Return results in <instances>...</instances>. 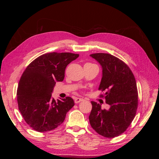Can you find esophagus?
<instances>
[{
	"label": "esophagus",
	"mask_w": 159,
	"mask_h": 159,
	"mask_svg": "<svg viewBox=\"0 0 159 159\" xmlns=\"http://www.w3.org/2000/svg\"><path fill=\"white\" fill-rule=\"evenodd\" d=\"M83 100L84 99H81V98H75V100H74V102H75V103H80L81 102H82Z\"/></svg>",
	"instance_id": "esophagus-1"
}]
</instances>
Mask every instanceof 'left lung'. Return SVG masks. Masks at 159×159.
I'll return each instance as SVG.
<instances>
[{"label":"left lung","mask_w":159,"mask_h":159,"mask_svg":"<svg viewBox=\"0 0 159 159\" xmlns=\"http://www.w3.org/2000/svg\"><path fill=\"white\" fill-rule=\"evenodd\" d=\"M102 66L103 75L99 90L105 91L101 98L110 105L108 110L91 102L89 116L91 127L107 138L117 137L126 131L137 113L138 91L136 80L129 67L118 57L106 53L90 55Z\"/></svg>","instance_id":"8db88e82"}]
</instances>
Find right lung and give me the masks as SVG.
Here are the masks:
<instances>
[{"label": "right lung", "instance_id": "1", "mask_svg": "<svg viewBox=\"0 0 159 159\" xmlns=\"http://www.w3.org/2000/svg\"><path fill=\"white\" fill-rule=\"evenodd\" d=\"M78 57L70 52L47 53L33 60L23 72L17 89L18 106L32 129L46 132L57 128L74 107L71 98L56 102L52 92L56 81L64 80L67 66Z\"/></svg>", "mask_w": 159, "mask_h": 159}]
</instances>
